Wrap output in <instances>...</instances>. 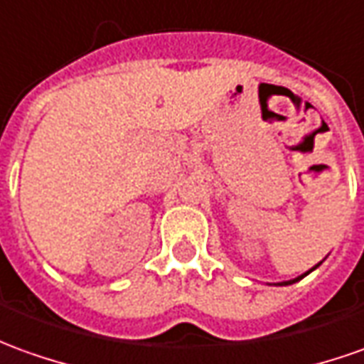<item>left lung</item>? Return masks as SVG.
<instances>
[{
	"label": "left lung",
	"mask_w": 364,
	"mask_h": 364,
	"mask_svg": "<svg viewBox=\"0 0 364 364\" xmlns=\"http://www.w3.org/2000/svg\"><path fill=\"white\" fill-rule=\"evenodd\" d=\"M321 263H323V262H319V263H317V265H313V267H311V269H309V272L301 273V275H297V277H293V279H287V282H279V283H273V285H291V283L301 282V279H303V277H305V275H309V273H311V272H315V269L319 267Z\"/></svg>",
	"instance_id": "8db88e82"
}]
</instances>
